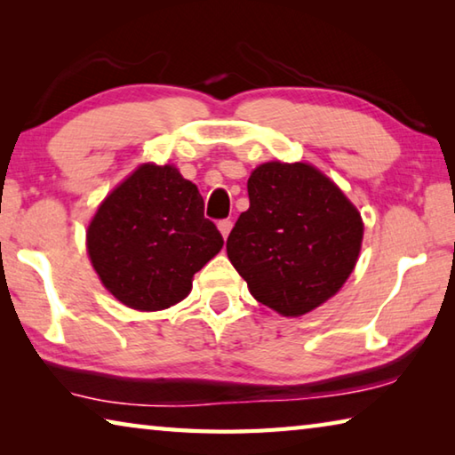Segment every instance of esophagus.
Here are the masks:
<instances>
[{
  "instance_id": "obj_1",
  "label": "esophagus",
  "mask_w": 455,
  "mask_h": 455,
  "mask_svg": "<svg viewBox=\"0 0 455 455\" xmlns=\"http://www.w3.org/2000/svg\"><path fill=\"white\" fill-rule=\"evenodd\" d=\"M230 228H233V220H230V219H222V220L219 222V230H220V235L225 236V238L228 236Z\"/></svg>"
}]
</instances>
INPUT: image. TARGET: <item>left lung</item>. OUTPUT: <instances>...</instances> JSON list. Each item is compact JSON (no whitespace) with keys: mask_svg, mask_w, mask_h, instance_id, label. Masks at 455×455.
I'll return each instance as SVG.
<instances>
[{"mask_svg":"<svg viewBox=\"0 0 455 455\" xmlns=\"http://www.w3.org/2000/svg\"><path fill=\"white\" fill-rule=\"evenodd\" d=\"M249 211L227 238L233 267L259 303L299 317L341 289L357 263L363 222L309 164L267 163L249 182Z\"/></svg>","mask_w":455,"mask_h":455,"instance_id":"obj_1","label":"left lung"}]
</instances>
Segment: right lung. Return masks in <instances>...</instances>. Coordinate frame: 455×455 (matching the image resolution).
I'll return each instance as SVG.
<instances>
[{
  "instance_id": "add662e5",
  "label": "right lung",
  "mask_w": 455,
  "mask_h": 455,
  "mask_svg": "<svg viewBox=\"0 0 455 455\" xmlns=\"http://www.w3.org/2000/svg\"><path fill=\"white\" fill-rule=\"evenodd\" d=\"M222 243L198 188L168 164L134 171L88 227V252L104 287L140 311L182 301Z\"/></svg>"
}]
</instances>
